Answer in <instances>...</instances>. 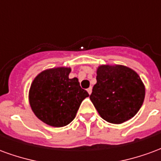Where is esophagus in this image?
<instances>
[{"instance_id": "esophagus-1", "label": "esophagus", "mask_w": 161, "mask_h": 161, "mask_svg": "<svg viewBox=\"0 0 161 161\" xmlns=\"http://www.w3.org/2000/svg\"><path fill=\"white\" fill-rule=\"evenodd\" d=\"M87 91H88V93H89V94L91 95V92H92V88H91V87L88 88V89H87Z\"/></svg>"}]
</instances>
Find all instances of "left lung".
Returning <instances> with one entry per match:
<instances>
[{
    "label": "left lung",
    "instance_id": "left-lung-1",
    "mask_svg": "<svg viewBox=\"0 0 161 161\" xmlns=\"http://www.w3.org/2000/svg\"><path fill=\"white\" fill-rule=\"evenodd\" d=\"M90 96L102 118L121 124L134 117L145 98V86L135 70L124 65H101Z\"/></svg>",
    "mask_w": 161,
    "mask_h": 161
}]
</instances>
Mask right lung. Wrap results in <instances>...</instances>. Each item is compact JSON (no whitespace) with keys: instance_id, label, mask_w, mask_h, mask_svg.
<instances>
[{"instance_id":"add662e5","label":"right lung","mask_w":161,"mask_h":161,"mask_svg":"<svg viewBox=\"0 0 161 161\" xmlns=\"http://www.w3.org/2000/svg\"><path fill=\"white\" fill-rule=\"evenodd\" d=\"M70 70L67 67L43 70L31 84L30 106L46 124L56 128L68 125L75 118L81 103L89 97L77 77L69 78Z\"/></svg>"}]
</instances>
